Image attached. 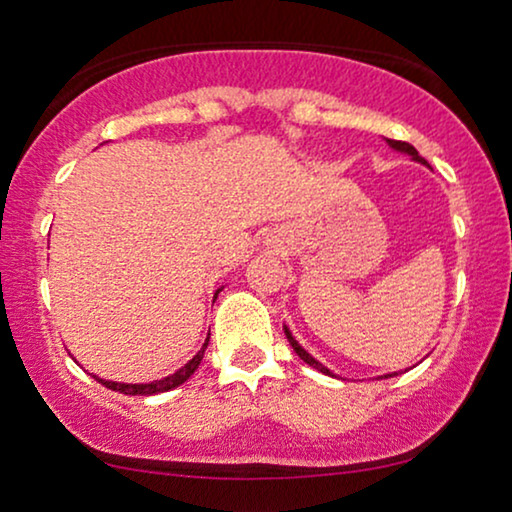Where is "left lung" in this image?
<instances>
[{
	"label": "left lung",
	"instance_id": "left-lung-1",
	"mask_svg": "<svg viewBox=\"0 0 512 512\" xmlns=\"http://www.w3.org/2000/svg\"><path fill=\"white\" fill-rule=\"evenodd\" d=\"M387 144H390V146H392V149H397V151H404V154H409L411 158H414V161H419V163H426V161H424V158H421V156H419V151H416V149H414V146H411V144H407V142H395V139H387ZM284 332H286V339H289V342H291V346H293V351H296V354H298V356H301V358H303V361H305V363H308V366H313V368H317V370H320V373H327V375H332V370H330V368H325V366H322V363H320V361H315V358H313V356H310V354H308V351H305V349H303V346L296 342V339H293V334L289 332V327H284ZM392 375H397V373H390V378H392ZM385 378H387V375H385Z\"/></svg>",
	"mask_w": 512,
	"mask_h": 512
}]
</instances>
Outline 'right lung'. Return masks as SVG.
Instances as JSON below:
<instances>
[{
	"instance_id": "right-lung-1",
	"label": "right lung",
	"mask_w": 512,
	"mask_h": 512,
	"mask_svg": "<svg viewBox=\"0 0 512 512\" xmlns=\"http://www.w3.org/2000/svg\"><path fill=\"white\" fill-rule=\"evenodd\" d=\"M219 291H221V289H219ZM219 291H216V296H219ZM216 296H214V298H216ZM207 344H209V337H207V342H204L202 349L197 351V356L192 358V361H187L185 366H182L180 370H175V373H173V375H168V378L154 380V383L129 385V383H113V380H103V378H98V375H93V378H96L98 383H101V385L108 387V390L122 392V395H158V392H168V390H173V387L182 385V383H185L187 378H190L192 373H195V370L199 368V363H202V358H204V349H207Z\"/></svg>"
}]
</instances>
